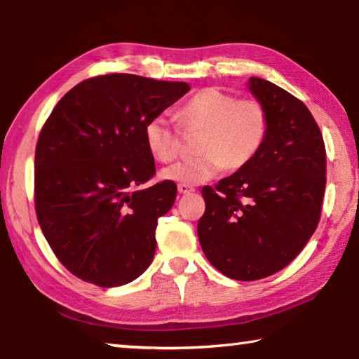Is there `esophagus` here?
Returning a JSON list of instances; mask_svg holds the SVG:
<instances>
[{
    "instance_id": "esophagus-1",
    "label": "esophagus",
    "mask_w": 359,
    "mask_h": 359,
    "mask_svg": "<svg viewBox=\"0 0 359 359\" xmlns=\"http://www.w3.org/2000/svg\"><path fill=\"white\" fill-rule=\"evenodd\" d=\"M177 191H179L180 194H190V193L194 191V188L190 187V185H182V184H179V185H177Z\"/></svg>"
}]
</instances>
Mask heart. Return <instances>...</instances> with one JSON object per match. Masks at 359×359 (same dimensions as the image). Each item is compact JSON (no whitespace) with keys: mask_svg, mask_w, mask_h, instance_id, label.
I'll list each match as a JSON object with an SVG mask.
<instances>
[{"mask_svg":"<svg viewBox=\"0 0 359 359\" xmlns=\"http://www.w3.org/2000/svg\"><path fill=\"white\" fill-rule=\"evenodd\" d=\"M179 120L188 133L203 131L198 141L201 155L161 169L163 180L182 185L204 184L222 172L247 166L263 147L269 133V115L257 100H236L220 88L208 87L179 107ZM150 155L161 163L177 158L180 130L168 115L150 118L144 128Z\"/></svg>","mask_w":359,"mask_h":359,"instance_id":"heart-1","label":"heart"}]
</instances>
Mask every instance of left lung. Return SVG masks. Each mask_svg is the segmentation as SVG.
Listing matches in <instances>:
<instances>
[{
  "label": "left lung",
  "instance_id": "8db88e82",
  "mask_svg": "<svg viewBox=\"0 0 359 359\" xmlns=\"http://www.w3.org/2000/svg\"><path fill=\"white\" fill-rule=\"evenodd\" d=\"M247 87L269 115L266 142L247 166L203 188L198 222L205 258L242 282L276 274L301 253L326 187L323 136L306 104L264 79L250 77Z\"/></svg>",
  "mask_w": 359,
  "mask_h": 359
}]
</instances>
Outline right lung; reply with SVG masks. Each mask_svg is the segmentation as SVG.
Returning a JSON list of instances; mask_svg holds the SVG:
<instances>
[{"label":"right lung","instance_id":"add662e5","mask_svg":"<svg viewBox=\"0 0 359 359\" xmlns=\"http://www.w3.org/2000/svg\"><path fill=\"white\" fill-rule=\"evenodd\" d=\"M188 90L187 82L106 74L77 83L53 107L36 145V215L76 277L112 288L150 266L158 218L177 187L165 180L136 190L155 174L144 128Z\"/></svg>","mask_w":359,"mask_h":359}]
</instances>
